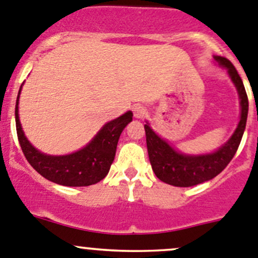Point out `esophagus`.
Listing matches in <instances>:
<instances>
[{"label":"esophagus","mask_w":258,"mask_h":258,"mask_svg":"<svg viewBox=\"0 0 258 258\" xmlns=\"http://www.w3.org/2000/svg\"><path fill=\"white\" fill-rule=\"evenodd\" d=\"M146 108L142 107V106H136V107L134 108V116L136 117V118H144L146 116Z\"/></svg>","instance_id":"1"}]
</instances>
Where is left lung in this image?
<instances>
[{
  "instance_id": "8db88e82",
  "label": "left lung",
  "mask_w": 258,
  "mask_h": 258,
  "mask_svg": "<svg viewBox=\"0 0 258 258\" xmlns=\"http://www.w3.org/2000/svg\"><path fill=\"white\" fill-rule=\"evenodd\" d=\"M222 67L227 69L231 80L235 83L241 100V118L232 137L222 147L210 155L188 156L179 153L165 140L160 139L150 126L145 124L146 144L151 166L161 181L177 187H191L209 181L222 172L237 151L246 128L248 113V98L237 70L225 57H215Z\"/></svg>"
}]
</instances>
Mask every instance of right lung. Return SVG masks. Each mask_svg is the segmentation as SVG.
Returning <instances> with one entry per match:
<instances>
[{"label": "right lung", "mask_w": 258, "mask_h": 258, "mask_svg": "<svg viewBox=\"0 0 258 258\" xmlns=\"http://www.w3.org/2000/svg\"><path fill=\"white\" fill-rule=\"evenodd\" d=\"M22 87V86H21ZM18 91L16 101V130L18 142L26 160L48 181L62 186H90L106 177L116 155L117 142L124 127L132 121L131 111L107 122L82 150L66 156H49L36 150L26 139L18 118Z\"/></svg>", "instance_id": "1"}]
</instances>
